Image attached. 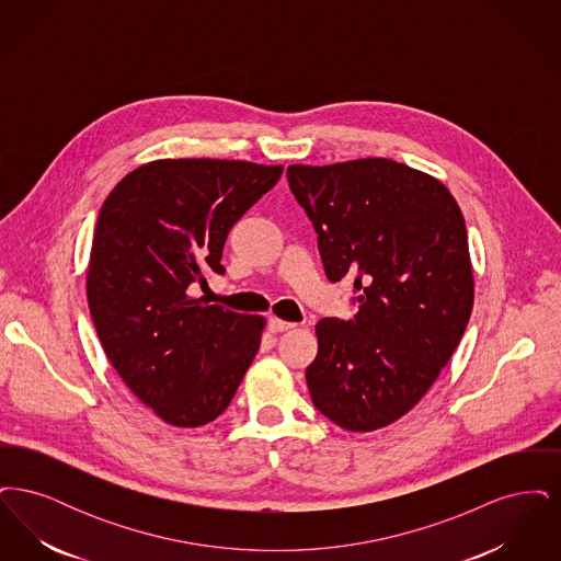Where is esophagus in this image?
<instances>
[{
  "label": "esophagus",
  "mask_w": 561,
  "mask_h": 561,
  "mask_svg": "<svg viewBox=\"0 0 561 561\" xmlns=\"http://www.w3.org/2000/svg\"><path fill=\"white\" fill-rule=\"evenodd\" d=\"M294 325H296V323L279 320V318H271V320H268V330H271V332H286V330H293Z\"/></svg>",
  "instance_id": "esophagus-1"
}]
</instances>
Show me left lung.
Returning a JSON list of instances; mask_svg holds the SVG:
<instances>
[{"label": "left lung", "mask_w": 561, "mask_h": 561, "mask_svg": "<svg viewBox=\"0 0 561 561\" xmlns=\"http://www.w3.org/2000/svg\"><path fill=\"white\" fill-rule=\"evenodd\" d=\"M330 282L353 277V320L316 325L313 405L347 431L412 410L458 347L473 309L465 218L437 179L385 158L288 168Z\"/></svg>", "instance_id": "8db88e82"}]
</instances>
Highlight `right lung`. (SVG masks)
<instances>
[{
    "mask_svg": "<svg viewBox=\"0 0 561 561\" xmlns=\"http://www.w3.org/2000/svg\"><path fill=\"white\" fill-rule=\"evenodd\" d=\"M284 168L252 161L158 160L108 193L94 229L88 305L111 366L174 427H202L233 400L265 318L188 296L220 265L231 227Z\"/></svg>",
    "mask_w": 561,
    "mask_h": 561,
    "instance_id": "1",
    "label": "right lung"
}]
</instances>
